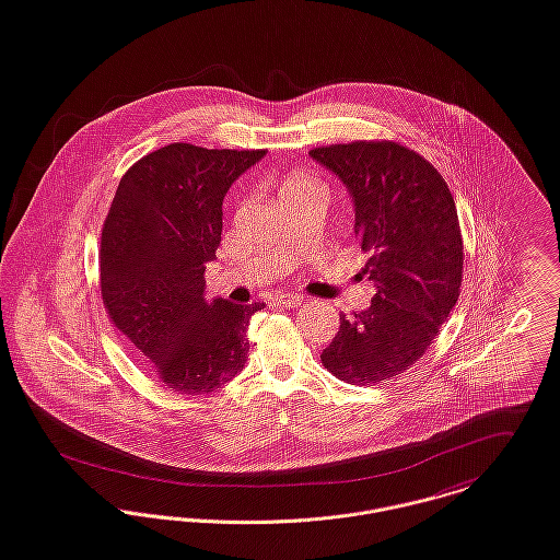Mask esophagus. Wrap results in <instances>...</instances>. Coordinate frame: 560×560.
Returning a JSON list of instances; mask_svg holds the SVG:
<instances>
[{"label": "esophagus", "mask_w": 560, "mask_h": 560, "mask_svg": "<svg viewBox=\"0 0 560 560\" xmlns=\"http://www.w3.org/2000/svg\"><path fill=\"white\" fill-rule=\"evenodd\" d=\"M276 302L284 307H295V305L302 304L304 298L298 295V293H282V295H276Z\"/></svg>", "instance_id": "esophagus-1"}]
</instances>
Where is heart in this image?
<instances>
[{
  "label": "heart",
  "instance_id": "b5f03b06",
  "mask_svg": "<svg viewBox=\"0 0 560 560\" xmlns=\"http://www.w3.org/2000/svg\"><path fill=\"white\" fill-rule=\"evenodd\" d=\"M316 186H318V184L312 182V179H307V177H293V179H289V182L284 184L282 195H289V192H295V190H305V188H316Z\"/></svg>",
  "mask_w": 560,
  "mask_h": 560
}]
</instances>
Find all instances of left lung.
Listing matches in <instances>:
<instances>
[{"label": "left lung", "instance_id": "obj_1", "mask_svg": "<svg viewBox=\"0 0 560 560\" xmlns=\"http://www.w3.org/2000/svg\"><path fill=\"white\" fill-rule=\"evenodd\" d=\"M310 155L336 173L355 203V235L376 295L340 316L323 365L351 385L396 378L419 361L458 302L464 246L443 175L396 141L323 145Z\"/></svg>", "mask_w": 560, "mask_h": 560}]
</instances>
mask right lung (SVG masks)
Returning a JSON list of instances; mask_svg holds the SVG:
<instances>
[{
  "instance_id": "add662e5",
  "label": "right lung",
  "mask_w": 560,
  "mask_h": 560,
  "mask_svg": "<svg viewBox=\"0 0 560 560\" xmlns=\"http://www.w3.org/2000/svg\"><path fill=\"white\" fill-rule=\"evenodd\" d=\"M265 150L171 143L121 177L101 237L102 304L110 323L179 394H211L244 370L246 329L265 304L203 298L231 184Z\"/></svg>"
}]
</instances>
